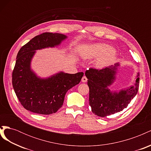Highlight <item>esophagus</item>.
<instances>
[{"instance_id": "34e87169", "label": "esophagus", "mask_w": 151, "mask_h": 151, "mask_svg": "<svg viewBox=\"0 0 151 151\" xmlns=\"http://www.w3.org/2000/svg\"><path fill=\"white\" fill-rule=\"evenodd\" d=\"M81 81H82V82H83V83H86V82L88 81V79H87V77L86 76H83V78H82V79H81Z\"/></svg>"}]
</instances>
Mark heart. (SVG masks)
I'll list each match as a JSON object with an SVG mask.
<instances>
[{"mask_svg": "<svg viewBox=\"0 0 151 151\" xmlns=\"http://www.w3.org/2000/svg\"><path fill=\"white\" fill-rule=\"evenodd\" d=\"M116 55L115 49L111 48L108 45L98 43L91 46L86 54V57L89 58L99 57L96 64L98 67H104L111 63Z\"/></svg>", "mask_w": 151, "mask_h": 151, "instance_id": "obj_1", "label": "heart"}]
</instances>
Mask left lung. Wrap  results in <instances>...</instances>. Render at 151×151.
<instances>
[{
	"instance_id": "8db88e82",
	"label": "left lung",
	"mask_w": 151,
	"mask_h": 151,
	"mask_svg": "<svg viewBox=\"0 0 151 151\" xmlns=\"http://www.w3.org/2000/svg\"><path fill=\"white\" fill-rule=\"evenodd\" d=\"M119 66V63H116L99 70L90 68L85 72L89 88V105L96 115L104 117L123 111L138 92L139 73L135 84L130 88L119 92L109 89L108 87L116 79V70Z\"/></svg>"
}]
</instances>
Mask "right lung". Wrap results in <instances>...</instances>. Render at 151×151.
<instances>
[{"label": "right lung", "instance_id": "1", "mask_svg": "<svg viewBox=\"0 0 151 151\" xmlns=\"http://www.w3.org/2000/svg\"><path fill=\"white\" fill-rule=\"evenodd\" d=\"M67 38L60 33H44L31 39L18 52L12 82L18 99L27 110L41 115L56 113L68 90L80 83L84 75L82 72L74 74L60 72L40 78L31 68L36 50L57 47Z\"/></svg>", "mask_w": 151, "mask_h": 151}]
</instances>
